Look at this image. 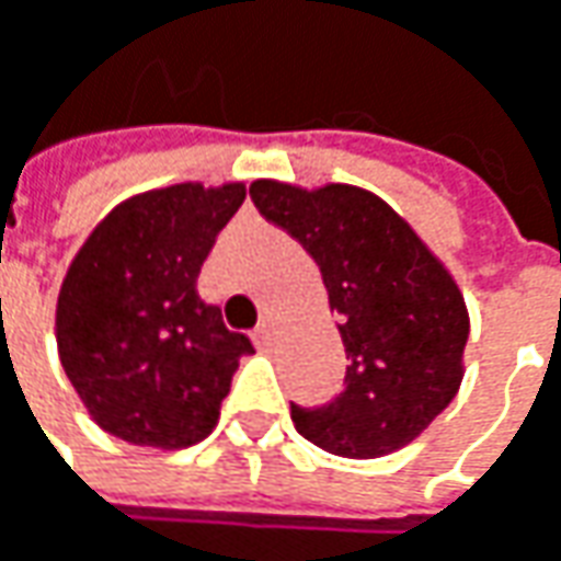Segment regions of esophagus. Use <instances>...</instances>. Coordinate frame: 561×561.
Instances as JSON below:
<instances>
[{"label": "esophagus", "instance_id": "34e87169", "mask_svg": "<svg viewBox=\"0 0 561 561\" xmlns=\"http://www.w3.org/2000/svg\"><path fill=\"white\" fill-rule=\"evenodd\" d=\"M273 342H276V329L266 320V323H260V327L254 329V345L266 352V348H273Z\"/></svg>", "mask_w": 561, "mask_h": 561}]
</instances>
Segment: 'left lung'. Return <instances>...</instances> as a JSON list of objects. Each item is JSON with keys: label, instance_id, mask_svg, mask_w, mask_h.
<instances>
[{"label": "left lung", "instance_id": "1", "mask_svg": "<svg viewBox=\"0 0 561 561\" xmlns=\"http://www.w3.org/2000/svg\"><path fill=\"white\" fill-rule=\"evenodd\" d=\"M251 201L317 260L348 354L332 402H291L295 430L342 458H379L417 439L465 377L471 323L449 270L364 187L260 179Z\"/></svg>", "mask_w": 561, "mask_h": 561}]
</instances>
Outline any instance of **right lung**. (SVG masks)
Instances as JSON below:
<instances>
[{"label": "right lung", "instance_id": "obj_1", "mask_svg": "<svg viewBox=\"0 0 561 561\" xmlns=\"http://www.w3.org/2000/svg\"><path fill=\"white\" fill-rule=\"evenodd\" d=\"M244 184H169L128 197L90 232L59 288L65 377L106 433L150 449L207 439L251 339L201 301L197 276Z\"/></svg>", "mask_w": 561, "mask_h": 561}]
</instances>
